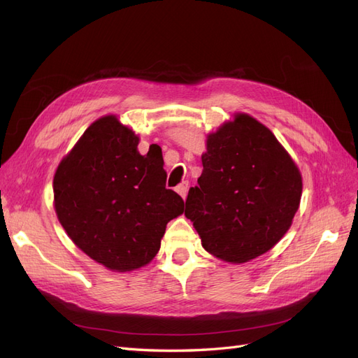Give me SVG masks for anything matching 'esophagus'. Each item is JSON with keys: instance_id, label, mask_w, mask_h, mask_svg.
<instances>
[{"instance_id": "obj_1", "label": "esophagus", "mask_w": 358, "mask_h": 358, "mask_svg": "<svg viewBox=\"0 0 358 358\" xmlns=\"http://www.w3.org/2000/svg\"><path fill=\"white\" fill-rule=\"evenodd\" d=\"M188 188H189V183L188 182H182L179 187H176V192L179 194L182 199H185L187 194H188Z\"/></svg>"}]
</instances>
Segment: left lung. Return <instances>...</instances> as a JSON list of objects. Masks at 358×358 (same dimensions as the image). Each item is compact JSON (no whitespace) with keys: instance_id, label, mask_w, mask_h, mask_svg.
Segmentation results:
<instances>
[{"instance_id":"8db88e82","label":"left lung","mask_w":358,"mask_h":358,"mask_svg":"<svg viewBox=\"0 0 358 358\" xmlns=\"http://www.w3.org/2000/svg\"><path fill=\"white\" fill-rule=\"evenodd\" d=\"M201 162L185 216L206 251L245 263L282 239L299 209L301 176L268 128L251 116L236 115L208 137Z\"/></svg>"}]
</instances>
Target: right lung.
Wrapping results in <instances>:
<instances>
[{"label": "right lung", "instance_id": "add662e5", "mask_svg": "<svg viewBox=\"0 0 358 358\" xmlns=\"http://www.w3.org/2000/svg\"><path fill=\"white\" fill-rule=\"evenodd\" d=\"M138 137L115 116L95 121L53 178L58 220L96 263L117 272L148 264L183 200L166 188L162 155H140Z\"/></svg>", "mask_w": 358, "mask_h": 358}]
</instances>
